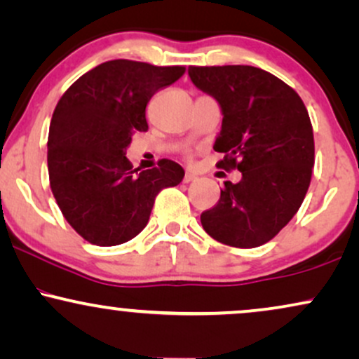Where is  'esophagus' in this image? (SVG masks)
Listing matches in <instances>:
<instances>
[{"instance_id": "obj_1", "label": "esophagus", "mask_w": 359, "mask_h": 359, "mask_svg": "<svg viewBox=\"0 0 359 359\" xmlns=\"http://www.w3.org/2000/svg\"><path fill=\"white\" fill-rule=\"evenodd\" d=\"M195 179H197V175L192 174V172H185V175H184V182L185 184L192 182V180H195Z\"/></svg>"}]
</instances>
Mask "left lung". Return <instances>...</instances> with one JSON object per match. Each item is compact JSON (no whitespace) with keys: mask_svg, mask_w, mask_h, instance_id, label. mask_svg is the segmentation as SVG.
Returning a JSON list of instances; mask_svg holds the SVG:
<instances>
[{"mask_svg":"<svg viewBox=\"0 0 359 359\" xmlns=\"http://www.w3.org/2000/svg\"><path fill=\"white\" fill-rule=\"evenodd\" d=\"M189 76L224 116L213 149L225 157L217 167L242 172L201 215L203 230L230 247H260L293 219L310 187L315 140L305 104L260 67L190 66Z\"/></svg>","mask_w":359,"mask_h":359,"instance_id":"8db88e82","label":"left lung"}]
</instances>
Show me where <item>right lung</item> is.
Wrapping results in <instances>:
<instances>
[{"label": "right lung", "mask_w": 359, "mask_h": 359, "mask_svg": "<svg viewBox=\"0 0 359 359\" xmlns=\"http://www.w3.org/2000/svg\"><path fill=\"white\" fill-rule=\"evenodd\" d=\"M184 72V66L114 59L81 76L59 99L48 137L49 184L67 224L89 243L129 242L147 225L157 194L182 182L177 162L162 158L139 170L126 151L135 130H147L151 97Z\"/></svg>", "instance_id": "obj_1"}]
</instances>
